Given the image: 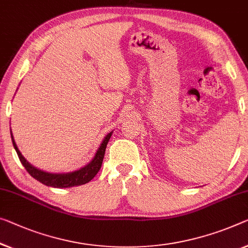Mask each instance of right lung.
Segmentation results:
<instances>
[{
    "label": "right lung",
    "instance_id": "1",
    "mask_svg": "<svg viewBox=\"0 0 248 248\" xmlns=\"http://www.w3.org/2000/svg\"><path fill=\"white\" fill-rule=\"evenodd\" d=\"M112 133L113 132H109L108 134L104 137V140H102L101 145L97 148L96 153H95V156L92 161L84 167H81V169L78 170H73V172L68 173H48L45 172V170L37 169L35 166H33L32 164H30L26 161V158L22 155L20 150L17 148L16 143H15L14 137L12 135V131H11V137H12L13 146L15 148V151H16L22 165L25 167V170H28L29 174L31 175L33 178H35V180L42 183V184L51 186V187L67 188L86 184V183H89L91 180H93L95 175L98 173V170L101 169L103 158H104L106 145H108V140L111 139Z\"/></svg>",
    "mask_w": 248,
    "mask_h": 248
}]
</instances>
